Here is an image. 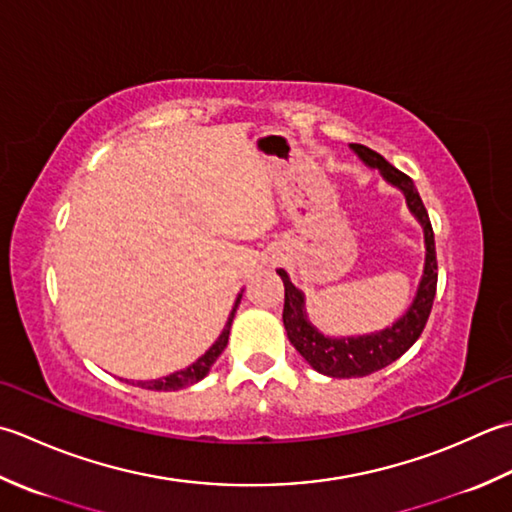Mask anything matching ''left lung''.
<instances>
[{
  "mask_svg": "<svg viewBox=\"0 0 512 512\" xmlns=\"http://www.w3.org/2000/svg\"><path fill=\"white\" fill-rule=\"evenodd\" d=\"M351 150L369 165L378 170L391 185L400 187L406 205L411 214L424 227V245H426V260L424 274L417 287V294L411 302L406 314L395 320L391 327L367 333V336L356 338H329L311 325L305 314V294L291 283L287 271L278 269V276L283 278L285 285V307H283V322L289 342L294 344L296 351L305 358L318 373L329 375V378H362L387 367V364L398 360L402 353L413 347V342L420 338V333L429 320L435 287H437V258H435V236L429 221V212L417 194L413 181L400 172L398 168L384 159L382 154L373 152L367 145L351 143Z\"/></svg>",
  "mask_w": 512,
  "mask_h": 512,
  "instance_id": "8db88e82",
  "label": "left lung"
}]
</instances>
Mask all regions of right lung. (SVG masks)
I'll return each mask as SVG.
<instances>
[{
	"label": "right lung",
	"mask_w": 512,
	"mask_h": 512,
	"mask_svg": "<svg viewBox=\"0 0 512 512\" xmlns=\"http://www.w3.org/2000/svg\"><path fill=\"white\" fill-rule=\"evenodd\" d=\"M241 298L243 294H238L234 307H232V314H229L227 322H225V329L221 336H218V340L212 344L210 349H207L201 358H198L194 364H190L187 369H181L176 373H170L165 375V378L161 380H150V382H137V387L141 389H152V391H179L183 387H190V384H196L198 380H203L207 373H210L212 364L216 362V358L221 356L223 349L227 347V340H229V327H232V320H234V314L238 305H241ZM134 384V382H132Z\"/></svg>",
	"instance_id": "right-lung-1"
}]
</instances>
